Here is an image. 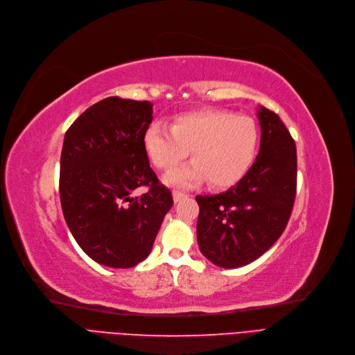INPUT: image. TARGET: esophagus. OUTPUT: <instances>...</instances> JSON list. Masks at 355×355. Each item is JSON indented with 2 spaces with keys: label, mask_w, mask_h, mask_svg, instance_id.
<instances>
[{
  "label": "esophagus",
  "mask_w": 355,
  "mask_h": 355,
  "mask_svg": "<svg viewBox=\"0 0 355 355\" xmlns=\"http://www.w3.org/2000/svg\"><path fill=\"white\" fill-rule=\"evenodd\" d=\"M183 198H187V195H184L183 192H178V191L173 192V200H175V204H178V202H180Z\"/></svg>",
  "instance_id": "obj_1"
}]
</instances>
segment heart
Masks as SVG:
<instances>
[{
    "label": "heart",
    "instance_id": "1",
    "mask_svg": "<svg viewBox=\"0 0 355 355\" xmlns=\"http://www.w3.org/2000/svg\"><path fill=\"white\" fill-rule=\"evenodd\" d=\"M147 156L162 171H171L189 155L193 162L166 175L172 187L189 188L208 179L214 188L237 183L256 156L259 130L247 115L204 108L173 116L172 127L150 123L143 137Z\"/></svg>",
    "mask_w": 355,
    "mask_h": 355
}]
</instances>
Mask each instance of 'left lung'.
Segmentation results:
<instances>
[{
	"mask_svg": "<svg viewBox=\"0 0 355 355\" xmlns=\"http://www.w3.org/2000/svg\"><path fill=\"white\" fill-rule=\"evenodd\" d=\"M261 137L256 162L235 187L196 196L198 245L211 263L243 267L272 247L284 231L296 196V146L277 114L259 107Z\"/></svg>",
	"mask_w": 355,
	"mask_h": 355,
	"instance_id": "left-lung-1",
	"label": "left lung"
}]
</instances>
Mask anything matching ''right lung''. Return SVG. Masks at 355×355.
I'll return each mask as SVG.
<instances>
[{"instance_id": "add662e5", "label": "right lung", "mask_w": 355, "mask_h": 355, "mask_svg": "<svg viewBox=\"0 0 355 355\" xmlns=\"http://www.w3.org/2000/svg\"><path fill=\"white\" fill-rule=\"evenodd\" d=\"M153 104L105 98L64 134L59 192L64 221L96 263L128 268L146 260L172 193L151 171L143 137ZM140 186L149 191L133 193Z\"/></svg>"}]
</instances>
